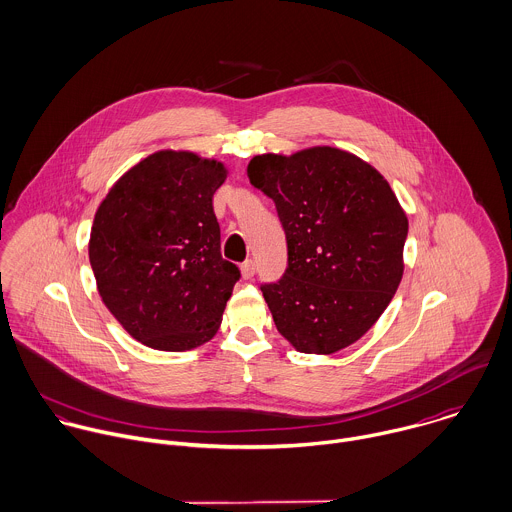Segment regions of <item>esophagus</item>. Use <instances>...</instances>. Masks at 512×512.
Returning a JSON list of instances; mask_svg holds the SVG:
<instances>
[{
	"label": "esophagus",
	"mask_w": 512,
	"mask_h": 512,
	"mask_svg": "<svg viewBox=\"0 0 512 512\" xmlns=\"http://www.w3.org/2000/svg\"><path fill=\"white\" fill-rule=\"evenodd\" d=\"M241 275L243 279H251L255 275V263L251 259H247L243 265H241Z\"/></svg>",
	"instance_id": "1"
}]
</instances>
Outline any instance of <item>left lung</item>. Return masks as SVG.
<instances>
[{
    "label": "left lung",
    "mask_w": 512,
    "mask_h": 512,
    "mask_svg": "<svg viewBox=\"0 0 512 512\" xmlns=\"http://www.w3.org/2000/svg\"><path fill=\"white\" fill-rule=\"evenodd\" d=\"M251 185L275 201L287 269L261 285L277 331L301 353L359 341L403 279L409 221L387 179L337 147L255 155Z\"/></svg>",
    "instance_id": "left-lung-1"
}]
</instances>
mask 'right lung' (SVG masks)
<instances>
[{
    "mask_svg": "<svg viewBox=\"0 0 512 512\" xmlns=\"http://www.w3.org/2000/svg\"><path fill=\"white\" fill-rule=\"evenodd\" d=\"M225 179L217 159L157 151L121 175L95 213L89 263L101 301L151 349H195L221 325L241 277L221 257L213 211Z\"/></svg>",
    "mask_w": 512,
    "mask_h": 512,
    "instance_id": "1",
    "label": "right lung"
}]
</instances>
